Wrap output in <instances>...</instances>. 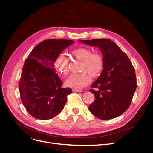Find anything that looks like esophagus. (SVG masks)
<instances>
[{
    "label": "esophagus",
    "mask_w": 153,
    "mask_h": 153,
    "mask_svg": "<svg viewBox=\"0 0 153 153\" xmlns=\"http://www.w3.org/2000/svg\"><path fill=\"white\" fill-rule=\"evenodd\" d=\"M73 91L74 92H82V91L81 89H73Z\"/></svg>",
    "instance_id": "34e87169"
}]
</instances>
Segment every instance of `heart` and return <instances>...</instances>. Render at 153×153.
<instances>
[{
  "instance_id": "heart-1",
  "label": "heart",
  "mask_w": 153,
  "mask_h": 153,
  "mask_svg": "<svg viewBox=\"0 0 153 153\" xmlns=\"http://www.w3.org/2000/svg\"><path fill=\"white\" fill-rule=\"evenodd\" d=\"M73 56L81 61L80 71L82 73L71 75L66 81V85L76 89H80L89 84L90 75L92 77L99 76L104 68V59L100 53H92L87 48H79L71 52ZM55 67L62 75H66L69 71L68 59L60 55L55 61Z\"/></svg>"
}]
</instances>
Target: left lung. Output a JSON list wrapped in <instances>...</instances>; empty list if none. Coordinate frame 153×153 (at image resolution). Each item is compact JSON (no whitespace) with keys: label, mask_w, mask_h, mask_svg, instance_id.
I'll return each instance as SVG.
<instances>
[{"label":"left lung","mask_w":153,"mask_h":153,"mask_svg":"<svg viewBox=\"0 0 153 153\" xmlns=\"http://www.w3.org/2000/svg\"><path fill=\"white\" fill-rule=\"evenodd\" d=\"M98 47L103 54L104 68L90 91L95 100L90 105L91 113L100 119L117 117L126 111L137 88L135 69L127 55L108 39L80 40Z\"/></svg>","instance_id":"8db88e82"}]
</instances>
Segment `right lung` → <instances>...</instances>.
<instances>
[{"label": "right lung", "mask_w": 153, "mask_h": 153, "mask_svg": "<svg viewBox=\"0 0 153 153\" xmlns=\"http://www.w3.org/2000/svg\"><path fill=\"white\" fill-rule=\"evenodd\" d=\"M72 40L48 39L36 46L26 59L19 83L21 100L32 117L48 120L61 112L71 88H62L54 62Z\"/></svg>", "instance_id": "obj_1"}]
</instances>
